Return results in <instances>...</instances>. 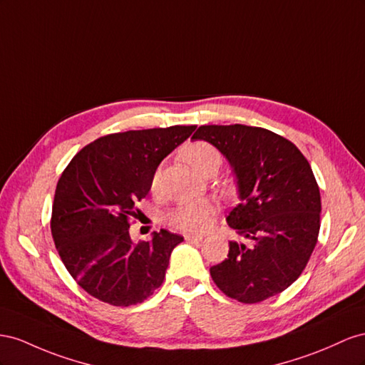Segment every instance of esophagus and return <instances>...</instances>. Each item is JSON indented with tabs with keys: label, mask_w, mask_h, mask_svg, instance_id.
<instances>
[{
	"label": "esophagus",
	"mask_w": 365,
	"mask_h": 365,
	"mask_svg": "<svg viewBox=\"0 0 365 365\" xmlns=\"http://www.w3.org/2000/svg\"><path fill=\"white\" fill-rule=\"evenodd\" d=\"M185 240H186V242H202V240H203V235L186 234V235H185Z\"/></svg>",
	"instance_id": "obj_1"
}]
</instances>
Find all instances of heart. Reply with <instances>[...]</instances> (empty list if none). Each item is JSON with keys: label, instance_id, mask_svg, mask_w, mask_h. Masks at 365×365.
<instances>
[{"label": "heart", "instance_id": "heart-1", "mask_svg": "<svg viewBox=\"0 0 365 365\" xmlns=\"http://www.w3.org/2000/svg\"><path fill=\"white\" fill-rule=\"evenodd\" d=\"M183 160L191 166L197 174H203L207 170L220 166V154L207 142H191L182 150ZM160 171H155L151 179V188L159 185ZM215 218V206L210 202H192L177 206L170 214V223L183 232H202L210 227Z\"/></svg>", "mask_w": 365, "mask_h": 365}]
</instances>
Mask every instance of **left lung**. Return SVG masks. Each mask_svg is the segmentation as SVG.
<instances>
[{"mask_svg":"<svg viewBox=\"0 0 365 365\" xmlns=\"http://www.w3.org/2000/svg\"><path fill=\"white\" fill-rule=\"evenodd\" d=\"M191 139L225 155L240 199L226 222L245 242H229L227 258L210 269L214 283L245 304L283 292L318 240L321 195L307 159L290 140L242 123L202 125Z\"/></svg>","mask_w":365,"mask_h":365,"instance_id":"1","label":"left lung"}]
</instances>
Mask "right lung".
I'll use <instances>...</instances> for the list:
<instances>
[{"instance_id":"obj_1","label":"right lung","mask_w":365,"mask_h":365,"mask_svg":"<svg viewBox=\"0 0 365 365\" xmlns=\"http://www.w3.org/2000/svg\"><path fill=\"white\" fill-rule=\"evenodd\" d=\"M195 125L108 134L82 148L62 173L51 210V235L76 283L103 303H142L165 278L183 237L160 229L133 242L136 203L151 190L160 162L191 136Z\"/></svg>"}]
</instances>
